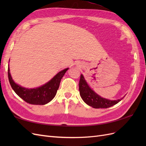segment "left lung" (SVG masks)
<instances>
[{"label": "left lung", "instance_id": "8db88e82", "mask_svg": "<svg viewBox=\"0 0 146 146\" xmlns=\"http://www.w3.org/2000/svg\"><path fill=\"white\" fill-rule=\"evenodd\" d=\"M79 91L82 99L85 102L94 108H107L116 105L123 98L116 100H110L101 98L88 86L82 74L79 81Z\"/></svg>", "mask_w": 146, "mask_h": 146}]
</instances>
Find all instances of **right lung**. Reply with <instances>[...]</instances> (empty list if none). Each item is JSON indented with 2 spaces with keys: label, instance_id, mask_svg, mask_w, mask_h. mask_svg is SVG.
<instances>
[{
  "label": "right lung",
  "instance_id": "right-lung-1",
  "mask_svg": "<svg viewBox=\"0 0 146 146\" xmlns=\"http://www.w3.org/2000/svg\"><path fill=\"white\" fill-rule=\"evenodd\" d=\"M69 68L64 69L57 74L44 85L33 89L22 87L16 84L11 76L10 68H8V80L12 89L16 94L27 103L33 105H45L50 102L55 96L61 78Z\"/></svg>",
  "mask_w": 146,
  "mask_h": 146
}]
</instances>
